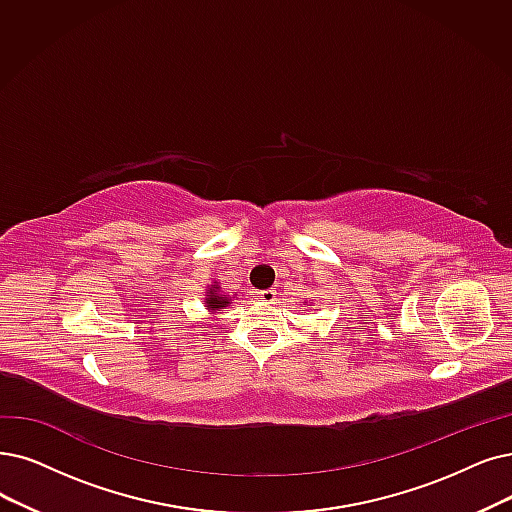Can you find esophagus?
I'll return each instance as SVG.
<instances>
[{"label": "esophagus", "instance_id": "obj_1", "mask_svg": "<svg viewBox=\"0 0 512 512\" xmlns=\"http://www.w3.org/2000/svg\"><path fill=\"white\" fill-rule=\"evenodd\" d=\"M258 298H260L264 304H273L275 298H277V292H275V290H262V292H258Z\"/></svg>", "mask_w": 512, "mask_h": 512}]
</instances>
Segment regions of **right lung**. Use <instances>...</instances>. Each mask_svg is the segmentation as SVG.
I'll list each match as a JSON object with an SVG mask.
<instances>
[{
  "mask_svg": "<svg viewBox=\"0 0 512 512\" xmlns=\"http://www.w3.org/2000/svg\"><path fill=\"white\" fill-rule=\"evenodd\" d=\"M214 283H216V281H214ZM218 290H220L218 285H212V288H208V294H206V306H208V311H210V313H214V311L222 309V306L231 304L227 296L218 294Z\"/></svg>",
  "mask_w": 512,
  "mask_h": 512,
  "instance_id": "right-lung-1",
  "label": "right lung"
}]
</instances>
